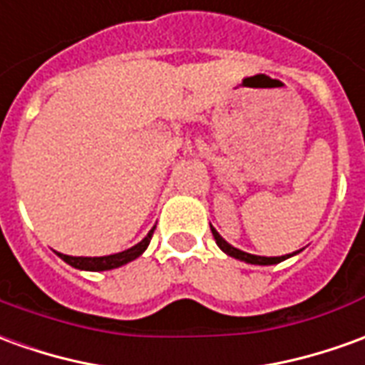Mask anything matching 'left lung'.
<instances>
[{
  "instance_id": "left-lung-1",
  "label": "left lung",
  "mask_w": 365,
  "mask_h": 365,
  "mask_svg": "<svg viewBox=\"0 0 365 365\" xmlns=\"http://www.w3.org/2000/svg\"><path fill=\"white\" fill-rule=\"evenodd\" d=\"M211 233H213V237H215V243L219 245V249L223 251V253H227L229 257H233V259H239V261H245V262H251V264H277V262L284 261V259H289V257H292V255H282V257H259V255H251V253H245V251H241V249H235L233 245H229L223 239V237L219 235L215 229H211Z\"/></svg>"
}]
</instances>
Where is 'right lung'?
I'll use <instances>...</instances> for the list:
<instances>
[{
    "mask_svg": "<svg viewBox=\"0 0 365 365\" xmlns=\"http://www.w3.org/2000/svg\"><path fill=\"white\" fill-rule=\"evenodd\" d=\"M154 229H156V227H154ZM154 229H152L138 245L130 247V249L122 251V253L106 255V257H71V255L58 253V257L65 262H68L71 267L81 269V271H110V269H118L122 264L138 259L140 255L146 251L148 245H150V239H152V233H154Z\"/></svg>",
    "mask_w": 365,
    "mask_h": 365,
    "instance_id": "right-lung-1",
    "label": "right lung"
}]
</instances>
